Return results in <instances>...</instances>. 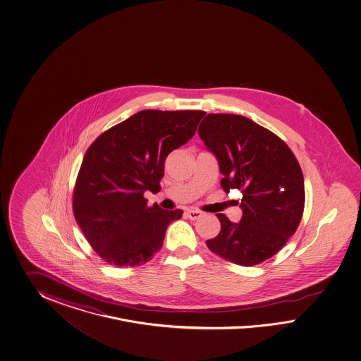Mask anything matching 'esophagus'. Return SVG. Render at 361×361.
I'll return each instance as SVG.
<instances>
[{
	"label": "esophagus",
	"mask_w": 361,
	"mask_h": 361,
	"mask_svg": "<svg viewBox=\"0 0 361 361\" xmlns=\"http://www.w3.org/2000/svg\"><path fill=\"white\" fill-rule=\"evenodd\" d=\"M201 216H202V213L198 212V210H188V212H186V217L189 219H192V221L200 219Z\"/></svg>",
	"instance_id": "obj_1"
}]
</instances>
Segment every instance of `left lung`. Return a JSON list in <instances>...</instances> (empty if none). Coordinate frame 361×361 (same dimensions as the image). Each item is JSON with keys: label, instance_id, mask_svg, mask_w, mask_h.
Wrapping results in <instances>:
<instances>
[{"label": "left lung", "instance_id": "left-lung-1", "mask_svg": "<svg viewBox=\"0 0 361 361\" xmlns=\"http://www.w3.org/2000/svg\"><path fill=\"white\" fill-rule=\"evenodd\" d=\"M198 135L216 154L222 189L240 192L242 219L217 214L209 250L240 266L271 258L295 233L305 210V180L295 154L275 133L240 115L208 114Z\"/></svg>", "mask_w": 361, "mask_h": 361}]
</instances>
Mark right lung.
Masks as SVG:
<instances>
[{"mask_svg":"<svg viewBox=\"0 0 361 361\" xmlns=\"http://www.w3.org/2000/svg\"><path fill=\"white\" fill-rule=\"evenodd\" d=\"M204 111L144 109L103 132L88 147L73 192V212L104 262L135 267L163 246L183 210L148 207L144 192L161 189L165 159L195 135Z\"/></svg>","mask_w":361,"mask_h":361,"instance_id":"add662e5","label":"right lung"}]
</instances>
